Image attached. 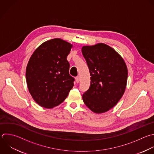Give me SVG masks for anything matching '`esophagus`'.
Segmentation results:
<instances>
[{"mask_svg": "<svg viewBox=\"0 0 154 154\" xmlns=\"http://www.w3.org/2000/svg\"><path fill=\"white\" fill-rule=\"evenodd\" d=\"M79 81H80V77L79 76H78L76 77V83H79Z\"/></svg>", "mask_w": 154, "mask_h": 154, "instance_id": "esophagus-1", "label": "esophagus"}]
</instances>
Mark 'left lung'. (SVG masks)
Wrapping results in <instances>:
<instances>
[{"mask_svg": "<svg viewBox=\"0 0 154 154\" xmlns=\"http://www.w3.org/2000/svg\"><path fill=\"white\" fill-rule=\"evenodd\" d=\"M82 53L90 73V85L82 95L92 111L102 113L113 108L126 86L128 69L120 55L109 46L99 43L83 46Z\"/></svg>", "mask_w": 154, "mask_h": 154, "instance_id": "1", "label": "left lung"}]
</instances>
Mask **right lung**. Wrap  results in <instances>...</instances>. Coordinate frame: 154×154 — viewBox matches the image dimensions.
I'll return each instance as SVG.
<instances>
[{
	"label": "right lung",
	"mask_w": 154,
	"mask_h": 154,
	"mask_svg": "<svg viewBox=\"0 0 154 154\" xmlns=\"http://www.w3.org/2000/svg\"><path fill=\"white\" fill-rule=\"evenodd\" d=\"M72 45L60 38L41 45L30 58L26 70L29 91L41 106L52 108L61 103L73 88L67 60Z\"/></svg>",
	"instance_id": "1"
}]
</instances>
